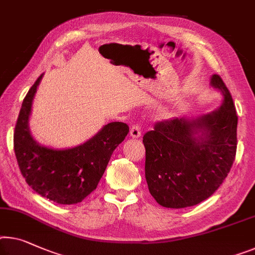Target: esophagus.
<instances>
[{"label":"esophagus","instance_id":"34e87169","mask_svg":"<svg viewBox=\"0 0 255 255\" xmlns=\"http://www.w3.org/2000/svg\"><path fill=\"white\" fill-rule=\"evenodd\" d=\"M140 134H142V132H140V127L138 125H134V126L130 128V136L132 138L140 137Z\"/></svg>","mask_w":255,"mask_h":255}]
</instances>
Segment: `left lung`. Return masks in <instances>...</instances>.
<instances>
[{
  "label": "left lung",
  "mask_w": 255,
  "mask_h": 255,
  "mask_svg": "<svg viewBox=\"0 0 255 255\" xmlns=\"http://www.w3.org/2000/svg\"><path fill=\"white\" fill-rule=\"evenodd\" d=\"M211 86L223 96L218 109L206 115L160 121L143 136L147 187L164 207L184 208L207 199L223 183L234 164L236 110L218 74L211 77Z\"/></svg>",
  "instance_id": "obj_1"
}]
</instances>
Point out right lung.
Masks as SVG:
<instances>
[{"instance_id": "add662e5", "label": "right lung", "mask_w": 255, "mask_h": 255, "mask_svg": "<svg viewBox=\"0 0 255 255\" xmlns=\"http://www.w3.org/2000/svg\"><path fill=\"white\" fill-rule=\"evenodd\" d=\"M43 73L24 98L14 128L13 146L26 183L57 204H78L96 189L116 147L126 138V124L110 123L85 143L66 149L45 146L33 137L29 117Z\"/></svg>"}]
</instances>
